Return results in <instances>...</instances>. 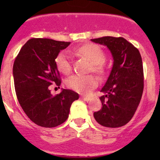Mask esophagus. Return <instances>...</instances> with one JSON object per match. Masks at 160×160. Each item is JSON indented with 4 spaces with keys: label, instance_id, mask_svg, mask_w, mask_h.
Returning <instances> with one entry per match:
<instances>
[{
    "label": "esophagus",
    "instance_id": "obj_1",
    "mask_svg": "<svg viewBox=\"0 0 160 160\" xmlns=\"http://www.w3.org/2000/svg\"><path fill=\"white\" fill-rule=\"evenodd\" d=\"M80 98H81L82 100H83V101H90V98H87V97H84V96H81L80 97Z\"/></svg>",
    "mask_w": 160,
    "mask_h": 160
}]
</instances>
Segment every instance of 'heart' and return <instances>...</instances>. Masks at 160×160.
Wrapping results in <instances>:
<instances>
[{
  "label": "heart",
  "instance_id": "b5f03b06",
  "mask_svg": "<svg viewBox=\"0 0 160 160\" xmlns=\"http://www.w3.org/2000/svg\"><path fill=\"white\" fill-rule=\"evenodd\" d=\"M77 52L80 56L86 58L91 63V70L97 73L104 72L103 62L105 60V54L98 46L94 44H86L78 48ZM56 67L59 72L67 74L71 71L70 54L67 51H62L55 59ZM67 85L75 91L88 94L98 85V80L92 75L73 74L67 80Z\"/></svg>",
  "mask_w": 160,
  "mask_h": 160
}]
</instances>
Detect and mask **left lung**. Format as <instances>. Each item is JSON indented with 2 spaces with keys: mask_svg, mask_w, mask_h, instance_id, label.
Masks as SVG:
<instances>
[{
  "mask_svg": "<svg viewBox=\"0 0 160 160\" xmlns=\"http://www.w3.org/2000/svg\"><path fill=\"white\" fill-rule=\"evenodd\" d=\"M108 48L113 67L101 90L102 108L93 113L98 123L106 128L126 125L137 110L144 88L141 55L138 49L122 37L105 36L91 39Z\"/></svg>",
  "mask_w": 160,
  "mask_h": 160,
  "instance_id": "obj_1",
  "label": "left lung"
}]
</instances>
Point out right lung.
<instances>
[{
    "mask_svg": "<svg viewBox=\"0 0 160 160\" xmlns=\"http://www.w3.org/2000/svg\"><path fill=\"white\" fill-rule=\"evenodd\" d=\"M70 42L31 38L21 49L14 66V88L21 107L32 122L54 128L66 122L70 106L79 94L69 89L52 95L49 87L61 83L55 59Z\"/></svg>",
    "mask_w": 160,
    "mask_h": 160,
    "instance_id": "right-lung-1",
    "label": "right lung"
}]
</instances>
